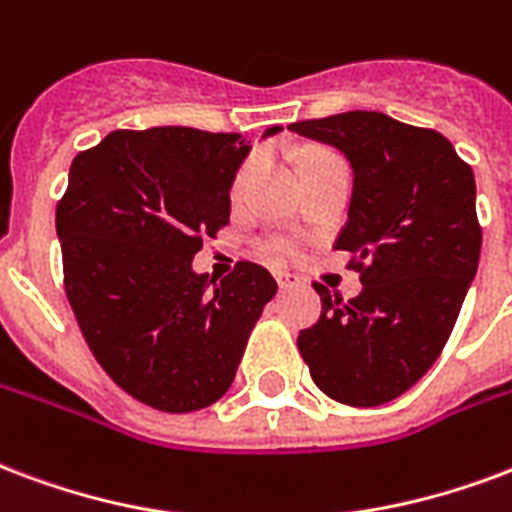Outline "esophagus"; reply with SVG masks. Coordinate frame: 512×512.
Returning <instances> with one entry per match:
<instances>
[{
    "instance_id": "obj_1",
    "label": "esophagus",
    "mask_w": 512,
    "mask_h": 512,
    "mask_svg": "<svg viewBox=\"0 0 512 512\" xmlns=\"http://www.w3.org/2000/svg\"><path fill=\"white\" fill-rule=\"evenodd\" d=\"M274 279H276V285H279V290H290V287H295L298 282H301L298 276L287 274V271H276Z\"/></svg>"
}]
</instances>
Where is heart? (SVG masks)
Listing matches in <instances>:
<instances>
[{"mask_svg":"<svg viewBox=\"0 0 512 512\" xmlns=\"http://www.w3.org/2000/svg\"><path fill=\"white\" fill-rule=\"evenodd\" d=\"M252 170H255V157L252 160H246L241 168H238L236 179H233V198H241V192H244L246 181L252 176Z\"/></svg>","mask_w":512,"mask_h":512,"instance_id":"b5f03b06","label":"heart"}]
</instances>
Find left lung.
<instances>
[{"mask_svg":"<svg viewBox=\"0 0 512 512\" xmlns=\"http://www.w3.org/2000/svg\"><path fill=\"white\" fill-rule=\"evenodd\" d=\"M290 130L350 160V211L333 246L352 252L363 282L347 304L314 285L323 312L298 350L325 396L377 407L429 372L456 325L483 244L475 176L445 135L377 111Z\"/></svg>","mask_w":512,"mask_h":512,"instance_id":"left-lung-1","label":"left lung"}]
</instances>
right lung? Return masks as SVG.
<instances>
[{
  "instance_id": "1",
  "label": "right lung",
  "mask_w": 512,
  "mask_h": 512,
  "mask_svg": "<svg viewBox=\"0 0 512 512\" xmlns=\"http://www.w3.org/2000/svg\"><path fill=\"white\" fill-rule=\"evenodd\" d=\"M246 154L236 132L151 127L111 132L70 165L56 206L64 293L105 374L154 410L222 399L276 293L249 260L219 282L192 271L203 238L230 222Z\"/></svg>"
}]
</instances>
